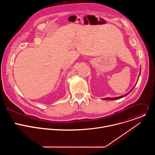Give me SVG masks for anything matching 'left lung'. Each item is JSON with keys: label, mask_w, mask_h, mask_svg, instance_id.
<instances>
[{"label": "left lung", "mask_w": 155, "mask_h": 155, "mask_svg": "<svg viewBox=\"0 0 155 155\" xmlns=\"http://www.w3.org/2000/svg\"><path fill=\"white\" fill-rule=\"evenodd\" d=\"M139 76H140V75H139ZM135 87V86L133 87V88H132V90L134 89V87ZM132 90L129 92V93H128L127 94H125V95H123V96H120V97H107V98H105L104 99L105 100H118V99H121V98H122V97H125L126 96H127L129 93H130L131 91H132Z\"/></svg>", "instance_id": "8db88e82"}]
</instances>
